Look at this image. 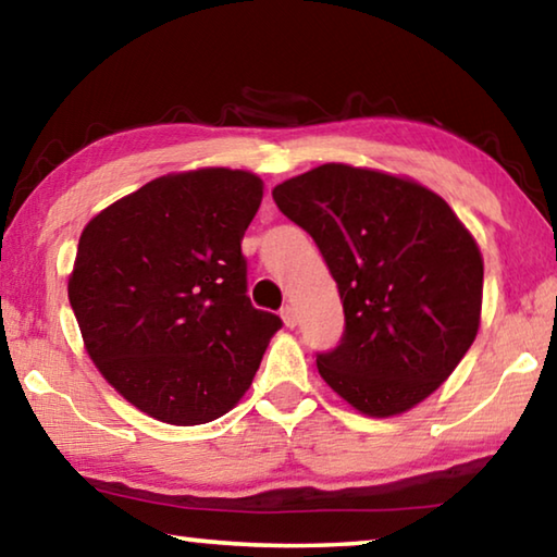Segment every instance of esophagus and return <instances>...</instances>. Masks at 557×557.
Masks as SVG:
<instances>
[{"label":"esophagus","instance_id":"34e87169","mask_svg":"<svg viewBox=\"0 0 557 557\" xmlns=\"http://www.w3.org/2000/svg\"><path fill=\"white\" fill-rule=\"evenodd\" d=\"M280 317H282V322H285L287 329H295L297 326V312H295V307H292V305L282 307L280 309Z\"/></svg>","mask_w":557,"mask_h":557}]
</instances>
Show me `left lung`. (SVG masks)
<instances>
[{"mask_svg": "<svg viewBox=\"0 0 557 557\" xmlns=\"http://www.w3.org/2000/svg\"><path fill=\"white\" fill-rule=\"evenodd\" d=\"M336 280L346 329L317 356L329 388L369 418L445 383L482 322L484 260L449 203L408 176L322 164L272 188Z\"/></svg>", "mask_w": 557, "mask_h": 557, "instance_id": "1", "label": "left lung"}]
</instances>
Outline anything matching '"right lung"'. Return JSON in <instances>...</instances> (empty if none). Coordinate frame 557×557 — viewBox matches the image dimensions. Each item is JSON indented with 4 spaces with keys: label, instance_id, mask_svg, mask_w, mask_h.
Returning a JSON list of instances; mask_svg holds the SVG:
<instances>
[{
    "label": "right lung",
    "instance_id": "add662e5",
    "mask_svg": "<svg viewBox=\"0 0 557 557\" xmlns=\"http://www.w3.org/2000/svg\"><path fill=\"white\" fill-rule=\"evenodd\" d=\"M262 178L206 166L159 176L83 228L69 299L122 398L166 425H203L250 388L280 317L250 305L240 240Z\"/></svg>",
    "mask_w": 557,
    "mask_h": 557
}]
</instances>
